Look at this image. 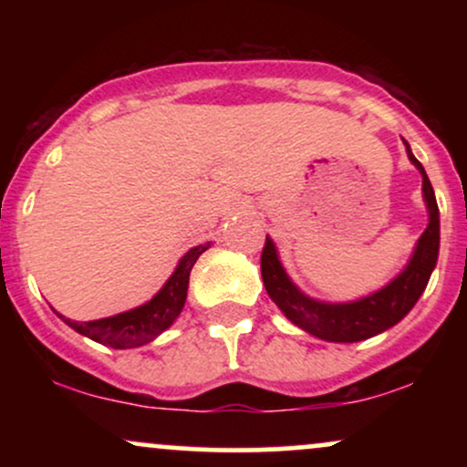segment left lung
<instances>
[{
    "label": "left lung",
    "instance_id": "left-lung-1",
    "mask_svg": "<svg viewBox=\"0 0 467 467\" xmlns=\"http://www.w3.org/2000/svg\"><path fill=\"white\" fill-rule=\"evenodd\" d=\"M409 158L420 169L423 178V200L428 203L431 223L423 230L409 267L393 283H389L387 287L371 294V296L356 303L342 305L312 301V298H307L292 285L283 265L278 264L275 244L265 237V245L261 250V276H264V285L272 301L281 307V312L294 325H298L312 336L323 337V340L329 342H360L367 340V337L382 334L389 327L398 325L410 312L412 305L420 301L421 292L428 285V278L432 275V267L437 265L439 208L431 180H428L420 160L410 153V149Z\"/></svg>",
    "mask_w": 467,
    "mask_h": 467
}]
</instances>
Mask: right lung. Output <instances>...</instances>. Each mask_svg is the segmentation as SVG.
Listing matches in <instances>:
<instances>
[{
    "instance_id": "add662e5",
    "label": "right lung",
    "mask_w": 467,
    "mask_h": 467,
    "mask_svg": "<svg viewBox=\"0 0 467 467\" xmlns=\"http://www.w3.org/2000/svg\"><path fill=\"white\" fill-rule=\"evenodd\" d=\"M211 244L195 245V248L186 252L182 256L180 265L171 275L166 285L160 289L158 294L142 307L131 309V312L111 316V318L89 320V323H77V320H66V323L77 329L78 334L92 337V340L100 342V345L114 347V349H131V347H140L144 342L153 340L155 336L162 334L173 325L178 318L182 307L186 301V289H189V276L195 261L200 259L203 250H208Z\"/></svg>"
}]
</instances>
